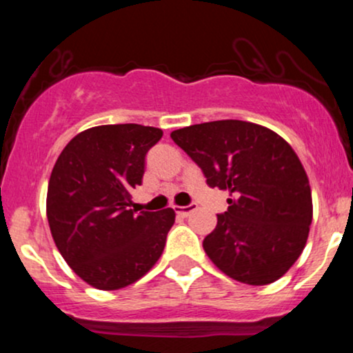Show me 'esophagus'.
Here are the masks:
<instances>
[{"label":"esophagus","instance_id":"obj_1","mask_svg":"<svg viewBox=\"0 0 353 353\" xmlns=\"http://www.w3.org/2000/svg\"><path fill=\"white\" fill-rule=\"evenodd\" d=\"M176 209V214L177 216H181V217H188L190 212H194V210L197 209V205L196 204H189V205H177V208H174Z\"/></svg>","mask_w":353,"mask_h":353}]
</instances>
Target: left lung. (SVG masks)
Instances as JSON below:
<instances>
[{"label":"left lung","instance_id":"obj_1","mask_svg":"<svg viewBox=\"0 0 353 353\" xmlns=\"http://www.w3.org/2000/svg\"><path fill=\"white\" fill-rule=\"evenodd\" d=\"M229 208L204 239L219 270L249 285L282 277L301 257L312 222L305 169L285 139L247 121L224 119L171 132Z\"/></svg>","mask_w":353,"mask_h":353}]
</instances>
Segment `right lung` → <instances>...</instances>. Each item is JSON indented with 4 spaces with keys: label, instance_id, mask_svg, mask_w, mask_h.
Returning <instances> with one entry per match:
<instances>
[{
    "label": "right lung",
    "instance_id": "right-lung-1",
    "mask_svg": "<svg viewBox=\"0 0 353 353\" xmlns=\"http://www.w3.org/2000/svg\"><path fill=\"white\" fill-rule=\"evenodd\" d=\"M163 131L141 124L96 125L68 143L52 168L46 216L68 265L99 290L139 281L159 261L176 212L134 214L145 154Z\"/></svg>",
    "mask_w": 353,
    "mask_h": 353
}]
</instances>
